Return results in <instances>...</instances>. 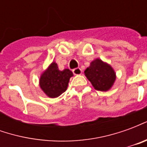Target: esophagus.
I'll list each match as a JSON object with an SVG mask.
<instances>
[{
  "label": "esophagus",
  "instance_id": "esophagus-1",
  "mask_svg": "<svg viewBox=\"0 0 147 147\" xmlns=\"http://www.w3.org/2000/svg\"><path fill=\"white\" fill-rule=\"evenodd\" d=\"M74 75H76V76H79V75H81L82 74V69L80 68V67H77V68H75L73 70Z\"/></svg>",
  "mask_w": 147,
  "mask_h": 147
}]
</instances>
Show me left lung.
<instances>
[{"instance_id":"8db88e82","label":"left lung","mask_w":147,"mask_h":147,"mask_svg":"<svg viewBox=\"0 0 147 147\" xmlns=\"http://www.w3.org/2000/svg\"><path fill=\"white\" fill-rule=\"evenodd\" d=\"M84 74L94 88L100 91L109 90L117 79L113 67L99 58L90 62L89 67L84 71Z\"/></svg>"}]
</instances>
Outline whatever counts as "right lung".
Returning <instances> with one entry per match:
<instances>
[{
    "label": "right lung",
    "instance_id": "right-lung-1",
    "mask_svg": "<svg viewBox=\"0 0 147 147\" xmlns=\"http://www.w3.org/2000/svg\"><path fill=\"white\" fill-rule=\"evenodd\" d=\"M72 71L67 68L59 70L57 64L52 62L42 74L39 79V86L46 96L51 98H57L67 90Z\"/></svg>",
    "mask_w": 147,
    "mask_h": 147
}]
</instances>
